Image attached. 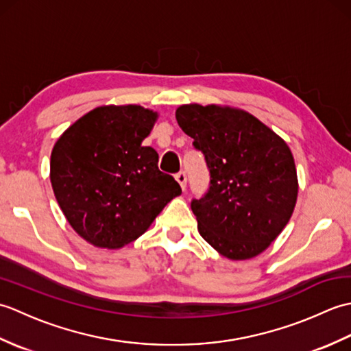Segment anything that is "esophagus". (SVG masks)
<instances>
[{
  "mask_svg": "<svg viewBox=\"0 0 351 351\" xmlns=\"http://www.w3.org/2000/svg\"><path fill=\"white\" fill-rule=\"evenodd\" d=\"M175 180L181 185V189L185 190V187H187V175H185L184 171H180V173L175 175Z\"/></svg>",
  "mask_w": 351,
  "mask_h": 351,
  "instance_id": "1",
  "label": "esophagus"
}]
</instances>
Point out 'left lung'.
<instances>
[{"instance_id":"8db88e82","label":"left lung","mask_w":351,"mask_h":351,"mask_svg":"<svg viewBox=\"0 0 351 351\" xmlns=\"http://www.w3.org/2000/svg\"><path fill=\"white\" fill-rule=\"evenodd\" d=\"M176 121L205 155L210 190L191 202L199 234L232 261L258 256L287 226L299 193L285 140L247 111L185 104Z\"/></svg>"}]
</instances>
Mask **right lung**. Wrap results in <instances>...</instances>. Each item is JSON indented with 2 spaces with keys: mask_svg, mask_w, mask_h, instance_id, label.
Returning a JSON list of instances; mask_svg holds the SVG:
<instances>
[{
  "mask_svg": "<svg viewBox=\"0 0 351 351\" xmlns=\"http://www.w3.org/2000/svg\"><path fill=\"white\" fill-rule=\"evenodd\" d=\"M158 113L141 106H102L73 122L51 152L49 178L73 230L101 249L137 240L171 199L173 176L143 140Z\"/></svg>",
  "mask_w": 351,
  "mask_h": 351,
  "instance_id": "1",
  "label": "right lung"
}]
</instances>
